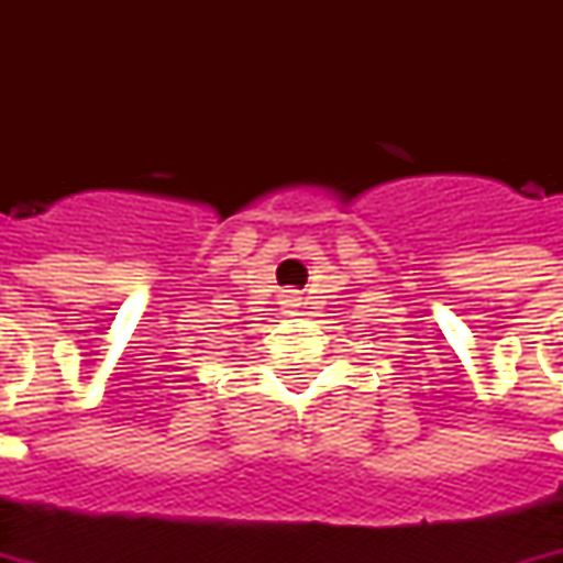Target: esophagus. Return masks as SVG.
<instances>
[{
	"mask_svg": "<svg viewBox=\"0 0 563 563\" xmlns=\"http://www.w3.org/2000/svg\"><path fill=\"white\" fill-rule=\"evenodd\" d=\"M286 301H295V298H292V295H289V298H286Z\"/></svg>",
	"mask_w": 563,
	"mask_h": 563,
	"instance_id": "34e87169",
	"label": "esophagus"
}]
</instances>
